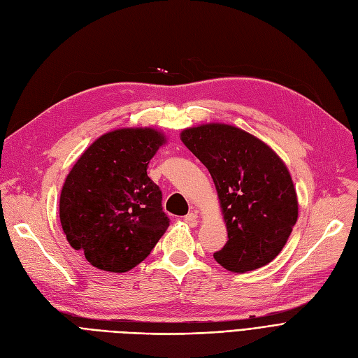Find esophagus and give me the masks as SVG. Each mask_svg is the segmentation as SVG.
<instances>
[{
	"instance_id": "34e87169",
	"label": "esophagus",
	"mask_w": 358,
	"mask_h": 358,
	"mask_svg": "<svg viewBox=\"0 0 358 358\" xmlns=\"http://www.w3.org/2000/svg\"><path fill=\"white\" fill-rule=\"evenodd\" d=\"M183 221H185V223H187L188 226H191V227H196V226L199 224V220H197V214H196V212H189L188 215L183 217Z\"/></svg>"
}]
</instances>
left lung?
Here are the masks:
<instances>
[{
    "label": "left lung",
    "mask_w": 358,
    "mask_h": 358,
    "mask_svg": "<svg viewBox=\"0 0 358 358\" xmlns=\"http://www.w3.org/2000/svg\"><path fill=\"white\" fill-rule=\"evenodd\" d=\"M180 140L214 179L227 243L214 257L243 274L271 262L298 218V199L286 164L266 143L234 124L205 123Z\"/></svg>",
    "instance_id": "1"
}]
</instances>
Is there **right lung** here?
Returning a JSON list of instances; mask_svg holds the SVG:
<instances>
[{
  "mask_svg": "<svg viewBox=\"0 0 358 358\" xmlns=\"http://www.w3.org/2000/svg\"><path fill=\"white\" fill-rule=\"evenodd\" d=\"M166 135L122 128L101 135L75 162L60 194L67 243L102 271L127 273L146 259L169 227L161 189L148 166Z\"/></svg>",
  "mask_w": 358,
  "mask_h": 358,
  "instance_id": "right-lung-1",
  "label": "right lung"
}]
</instances>
